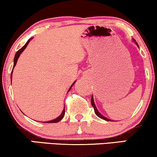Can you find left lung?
<instances>
[{
  "label": "left lung",
  "instance_id": "1",
  "mask_svg": "<svg viewBox=\"0 0 157 157\" xmlns=\"http://www.w3.org/2000/svg\"><path fill=\"white\" fill-rule=\"evenodd\" d=\"M133 40H134V41H135V40H134L133 39ZM136 44L137 45H138V44L136 43ZM139 47V46H138ZM91 103H92V107L94 108V113H95V114L97 116H98V117H100V119H104V120H106V121H111V120H110L109 119H107V118H105V117H104L103 116H102L101 114H100V113H99V111H98V109H97V108H96V106H95V105H94V100H93V96H92V98H91Z\"/></svg>",
  "mask_w": 157,
  "mask_h": 157
}]
</instances>
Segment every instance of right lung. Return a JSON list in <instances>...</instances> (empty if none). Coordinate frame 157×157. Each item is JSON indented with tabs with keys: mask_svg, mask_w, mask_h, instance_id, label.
Listing matches in <instances>:
<instances>
[{
	"mask_svg": "<svg viewBox=\"0 0 157 157\" xmlns=\"http://www.w3.org/2000/svg\"><path fill=\"white\" fill-rule=\"evenodd\" d=\"M30 40H31V38H30V39H29V40H28V41H27V43L25 44V46H22V47L20 49H19L18 51L17 52L16 55H15V56H14V59H13V67H15V65H16V64H17V59H18L19 57V56H20V54L22 53V52L23 51H24V49H25V48L27 47V46H28V44H29V42H30ZM12 72H13V70H12V71H11V77H12ZM74 83H75V82H74ZM74 83H73V84H74ZM71 87H72V86H71V87H70L69 90H68V92H69L70 90H71ZM64 116H65V107H64V110L63 111V112H62V113L60 114V116H59V117H58L57 118V119L52 120V121H46V123H57V122H58V121H60V120H61L62 119H63V118L64 117Z\"/></svg>",
	"mask_w": 157,
	"mask_h": 157,
	"instance_id": "add662e5",
	"label": "right lung"
}]
</instances>
